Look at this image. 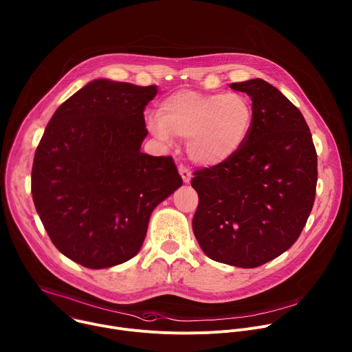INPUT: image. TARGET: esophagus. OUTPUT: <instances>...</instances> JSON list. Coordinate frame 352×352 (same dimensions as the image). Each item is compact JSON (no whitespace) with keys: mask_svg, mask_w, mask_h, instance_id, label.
<instances>
[{"mask_svg":"<svg viewBox=\"0 0 352 352\" xmlns=\"http://www.w3.org/2000/svg\"><path fill=\"white\" fill-rule=\"evenodd\" d=\"M178 171H179V174H181V177H182L184 182H185V184H188V182L190 181V178H192V173H190V170H189L186 166L179 164Z\"/></svg>","mask_w":352,"mask_h":352,"instance_id":"34e87169","label":"esophagus"}]
</instances>
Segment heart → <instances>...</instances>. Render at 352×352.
I'll return each mask as SVG.
<instances>
[{"instance_id": "heart-1", "label": "heart", "mask_w": 352, "mask_h": 352, "mask_svg": "<svg viewBox=\"0 0 352 352\" xmlns=\"http://www.w3.org/2000/svg\"><path fill=\"white\" fill-rule=\"evenodd\" d=\"M160 140L188 141L189 156L201 166H217L245 145L253 124V106L241 92L206 94L179 89L159 104V114L146 119Z\"/></svg>"}]
</instances>
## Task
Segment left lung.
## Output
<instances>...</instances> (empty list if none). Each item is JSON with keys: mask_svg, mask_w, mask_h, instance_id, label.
<instances>
[{"mask_svg": "<svg viewBox=\"0 0 352 352\" xmlns=\"http://www.w3.org/2000/svg\"><path fill=\"white\" fill-rule=\"evenodd\" d=\"M230 88L252 96V130L236 155L193 173L192 228L211 260L256 268L298 239L315 200L318 156L304 116L278 88L261 78Z\"/></svg>", "mask_w": 352, "mask_h": 352, "instance_id": "obj_1", "label": "left lung"}]
</instances>
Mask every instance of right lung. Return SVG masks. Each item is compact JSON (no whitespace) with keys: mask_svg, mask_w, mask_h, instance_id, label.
I'll return each mask as SVG.
<instances>
[{"mask_svg":"<svg viewBox=\"0 0 352 352\" xmlns=\"http://www.w3.org/2000/svg\"><path fill=\"white\" fill-rule=\"evenodd\" d=\"M157 85L95 80L54 113L36 149L32 195L55 248L91 270L133 258L153 208L182 185L171 156L142 153Z\"/></svg>","mask_w":352,"mask_h":352,"instance_id":"add662e5","label":"right lung"}]
</instances>
